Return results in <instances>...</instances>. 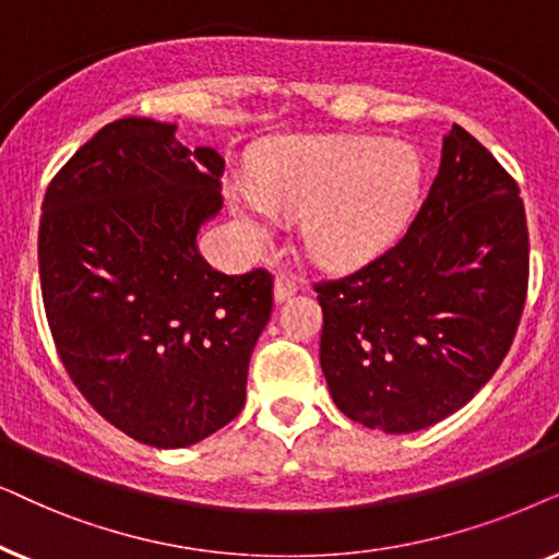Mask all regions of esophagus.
Wrapping results in <instances>:
<instances>
[{"label": "esophagus", "mask_w": 559, "mask_h": 559, "mask_svg": "<svg viewBox=\"0 0 559 559\" xmlns=\"http://www.w3.org/2000/svg\"><path fill=\"white\" fill-rule=\"evenodd\" d=\"M296 278L294 275H286V273H278L275 275L273 281V299L275 304H284L286 299H292V296L296 294Z\"/></svg>", "instance_id": "34e87169"}]
</instances>
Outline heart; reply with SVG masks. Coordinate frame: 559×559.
<instances>
[{
    "label": "heart",
    "instance_id": "b5f03b06",
    "mask_svg": "<svg viewBox=\"0 0 559 559\" xmlns=\"http://www.w3.org/2000/svg\"><path fill=\"white\" fill-rule=\"evenodd\" d=\"M421 158L406 143L304 135L260 153L255 181H229L227 202L250 242L275 233L281 214H304L301 240L330 267L373 260L404 233L419 204Z\"/></svg>",
    "mask_w": 559,
    "mask_h": 559
}]
</instances>
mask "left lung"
<instances>
[{
  "mask_svg": "<svg viewBox=\"0 0 559 559\" xmlns=\"http://www.w3.org/2000/svg\"><path fill=\"white\" fill-rule=\"evenodd\" d=\"M530 284L519 186L460 124L406 235L340 281L317 284L319 362L332 401L385 435L463 408L509 353Z\"/></svg>",
  "mask_w": 559,
  "mask_h": 559,
  "instance_id": "obj_1",
  "label": "left lung"
}]
</instances>
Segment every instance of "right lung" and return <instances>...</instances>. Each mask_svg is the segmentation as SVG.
Instances as JSON below:
<instances>
[{
  "label": "right lung",
  "mask_w": 559,
  "mask_h": 559,
  "mask_svg": "<svg viewBox=\"0 0 559 559\" xmlns=\"http://www.w3.org/2000/svg\"><path fill=\"white\" fill-rule=\"evenodd\" d=\"M225 160L176 124H104L43 199L46 317L71 381L109 424L153 448H189L242 412L271 273L227 275L197 235L222 210Z\"/></svg>",
  "instance_id": "right-lung-1"
}]
</instances>
